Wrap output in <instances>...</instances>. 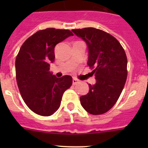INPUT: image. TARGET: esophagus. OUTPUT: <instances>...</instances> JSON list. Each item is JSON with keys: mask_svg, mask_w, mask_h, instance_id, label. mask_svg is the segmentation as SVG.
Masks as SVG:
<instances>
[{"mask_svg": "<svg viewBox=\"0 0 148 148\" xmlns=\"http://www.w3.org/2000/svg\"><path fill=\"white\" fill-rule=\"evenodd\" d=\"M77 83H78V79H76L75 78H73V84H74V85H75V84H77Z\"/></svg>", "mask_w": 148, "mask_h": 148, "instance_id": "1", "label": "esophagus"}]
</instances>
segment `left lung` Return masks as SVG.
<instances>
[{"instance_id": "obj_1", "label": "left lung", "mask_w": 148, "mask_h": 148, "mask_svg": "<svg viewBox=\"0 0 148 148\" xmlns=\"http://www.w3.org/2000/svg\"><path fill=\"white\" fill-rule=\"evenodd\" d=\"M72 31L87 44V65L96 80L93 85L89 84V92L81 96V104L90 114H103L113 108L124 88L127 75L126 54L116 38L102 30L87 27Z\"/></svg>"}]
</instances>
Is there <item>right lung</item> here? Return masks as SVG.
Listing matches in <instances>:
<instances>
[{
	"label": "right lung",
	"mask_w": 148,
	"mask_h": 148,
	"mask_svg": "<svg viewBox=\"0 0 148 148\" xmlns=\"http://www.w3.org/2000/svg\"><path fill=\"white\" fill-rule=\"evenodd\" d=\"M73 35L68 29L39 30L25 40L15 60L18 89L24 102L36 114L49 116L61 105L62 95L73 83L70 75L57 78L49 71L55 47Z\"/></svg>",
	"instance_id": "1"
}]
</instances>
